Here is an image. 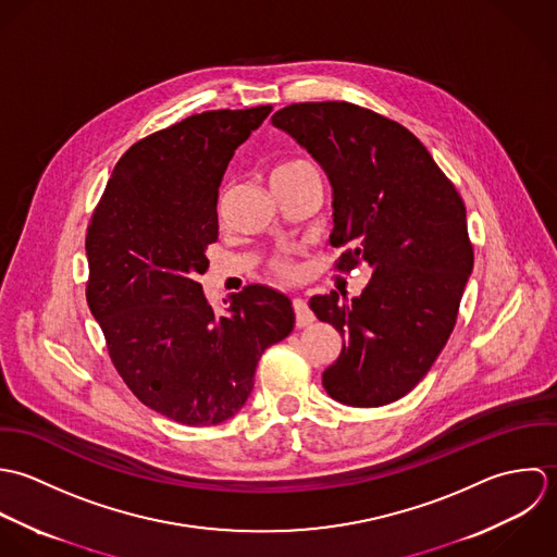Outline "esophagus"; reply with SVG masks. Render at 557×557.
Returning a JSON list of instances; mask_svg holds the SVG:
<instances>
[{"label":"esophagus","instance_id":"obj_1","mask_svg":"<svg viewBox=\"0 0 557 557\" xmlns=\"http://www.w3.org/2000/svg\"><path fill=\"white\" fill-rule=\"evenodd\" d=\"M293 310H295L297 327H306L308 323L314 321V314H312V310L308 308V304L304 299H293Z\"/></svg>","mask_w":557,"mask_h":557}]
</instances>
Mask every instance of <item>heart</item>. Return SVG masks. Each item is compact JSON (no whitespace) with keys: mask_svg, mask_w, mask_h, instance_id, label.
Here are the masks:
<instances>
[{"mask_svg":"<svg viewBox=\"0 0 557 557\" xmlns=\"http://www.w3.org/2000/svg\"><path fill=\"white\" fill-rule=\"evenodd\" d=\"M308 165H310V163H308V161H301V159L284 161V163H280V165L271 172V178L282 176V174H288V172L299 170V168H308ZM267 269H269L275 277H280V280H286V282L297 280V277L301 275V267H299V262H297V249L286 247V249L275 251V253L269 258Z\"/></svg>","mask_w":557,"mask_h":557,"instance_id":"b5f03b06","label":"heart"}]
</instances>
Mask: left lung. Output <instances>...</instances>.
<instances>
[{"instance_id": "1", "label": "left lung", "mask_w": 557, "mask_h": 557, "mask_svg": "<svg viewBox=\"0 0 557 557\" xmlns=\"http://www.w3.org/2000/svg\"><path fill=\"white\" fill-rule=\"evenodd\" d=\"M271 120L332 181V245L344 247L335 269H372L350 301L337 293L310 299L342 335L323 385L350 407L389 405L426 376L456 325L473 269L462 198L426 146L381 113L323 101L293 103Z\"/></svg>"}]
</instances>
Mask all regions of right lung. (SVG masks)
<instances>
[{"label": "right lung", "instance_id": "add662e5", "mask_svg": "<svg viewBox=\"0 0 557 557\" xmlns=\"http://www.w3.org/2000/svg\"><path fill=\"white\" fill-rule=\"evenodd\" d=\"M271 110L194 113L135 141L88 225L86 299L113 368L139 403L185 426L232 418L260 355L295 325L273 288L245 286L218 314L198 282L220 236L225 168Z\"/></svg>", "mask_w": 557, "mask_h": 557}]
</instances>
